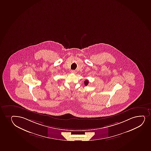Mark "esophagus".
Masks as SVG:
<instances>
[{"label": "esophagus", "mask_w": 151, "mask_h": 151, "mask_svg": "<svg viewBox=\"0 0 151 151\" xmlns=\"http://www.w3.org/2000/svg\"><path fill=\"white\" fill-rule=\"evenodd\" d=\"M70 72H71V73H76V70H71Z\"/></svg>", "instance_id": "esophagus-1"}]
</instances>
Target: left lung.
<instances>
[{
	"label": "left lung",
	"mask_w": 151,
	"mask_h": 151,
	"mask_svg": "<svg viewBox=\"0 0 151 151\" xmlns=\"http://www.w3.org/2000/svg\"><path fill=\"white\" fill-rule=\"evenodd\" d=\"M84 83H85V86H87V85H88V80H86L85 81V82H84Z\"/></svg>",
	"instance_id": "1"
}]
</instances>
